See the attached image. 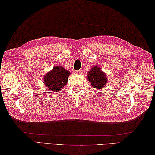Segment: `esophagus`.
Returning a JSON list of instances; mask_svg holds the SVG:
<instances>
[{"label": "esophagus", "mask_w": 155, "mask_h": 155, "mask_svg": "<svg viewBox=\"0 0 155 155\" xmlns=\"http://www.w3.org/2000/svg\"><path fill=\"white\" fill-rule=\"evenodd\" d=\"M75 73L77 74H81L82 73V71L81 70H76V72H75Z\"/></svg>", "instance_id": "1"}]
</instances>
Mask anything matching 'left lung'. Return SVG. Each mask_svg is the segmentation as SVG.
Wrapping results in <instances>:
<instances>
[{"instance_id": "left-lung-1", "label": "left lung", "mask_w": 155, "mask_h": 155, "mask_svg": "<svg viewBox=\"0 0 155 155\" xmlns=\"http://www.w3.org/2000/svg\"><path fill=\"white\" fill-rule=\"evenodd\" d=\"M87 80L90 82L91 86L97 90L104 88L107 83L105 74L98 66H93L90 71L88 72Z\"/></svg>"}]
</instances>
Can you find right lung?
<instances>
[{
    "mask_svg": "<svg viewBox=\"0 0 155 155\" xmlns=\"http://www.w3.org/2000/svg\"><path fill=\"white\" fill-rule=\"evenodd\" d=\"M70 72L61 66H56L44 76L43 81L48 90L58 93L66 85Z\"/></svg>",
    "mask_w": 155,
    "mask_h": 155,
    "instance_id": "right-lung-1",
    "label": "right lung"
}]
</instances>
